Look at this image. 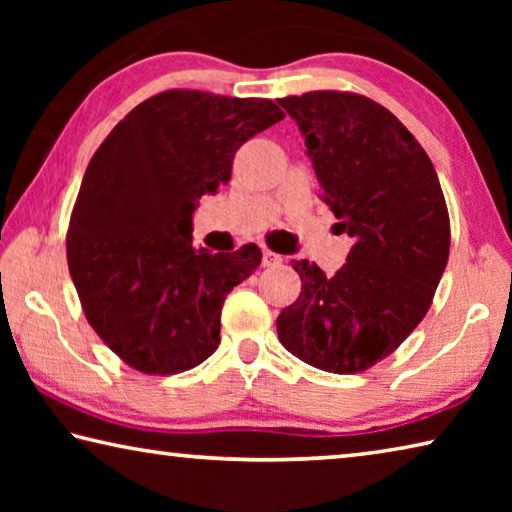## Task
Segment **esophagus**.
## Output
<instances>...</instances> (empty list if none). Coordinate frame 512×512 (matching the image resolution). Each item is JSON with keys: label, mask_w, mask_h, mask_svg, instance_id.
Wrapping results in <instances>:
<instances>
[{"label": "esophagus", "mask_w": 512, "mask_h": 512, "mask_svg": "<svg viewBox=\"0 0 512 512\" xmlns=\"http://www.w3.org/2000/svg\"><path fill=\"white\" fill-rule=\"evenodd\" d=\"M282 264V257L273 253V250H264L262 253V266L266 268H273V266H280Z\"/></svg>", "instance_id": "obj_1"}]
</instances>
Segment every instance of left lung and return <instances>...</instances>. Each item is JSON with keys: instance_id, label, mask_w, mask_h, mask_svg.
<instances>
[{"instance_id": "left-lung-1", "label": "left lung", "mask_w": 512, "mask_h": 512, "mask_svg": "<svg viewBox=\"0 0 512 512\" xmlns=\"http://www.w3.org/2000/svg\"><path fill=\"white\" fill-rule=\"evenodd\" d=\"M305 137L343 232L345 264L327 277L293 262L302 291L277 316V339L309 366L348 375L375 366L427 314L449 257V214L438 173L391 110L350 92L280 99Z\"/></svg>"}]
</instances>
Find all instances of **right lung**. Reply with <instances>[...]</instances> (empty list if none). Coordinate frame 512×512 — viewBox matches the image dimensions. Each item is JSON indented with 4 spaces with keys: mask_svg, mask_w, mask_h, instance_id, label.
<instances>
[{
    "mask_svg": "<svg viewBox=\"0 0 512 512\" xmlns=\"http://www.w3.org/2000/svg\"><path fill=\"white\" fill-rule=\"evenodd\" d=\"M284 119L268 99L169 90L112 128L85 169L67 264L90 325L128 366L173 375L219 348L225 296L262 250L192 246L201 196L228 185L241 144Z\"/></svg>",
    "mask_w": 512,
    "mask_h": 512,
    "instance_id": "1",
    "label": "right lung"
}]
</instances>
